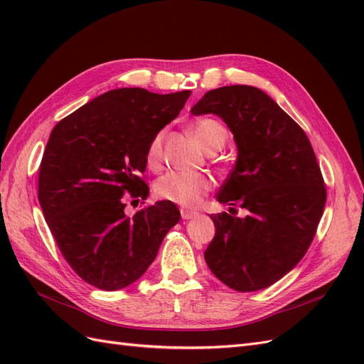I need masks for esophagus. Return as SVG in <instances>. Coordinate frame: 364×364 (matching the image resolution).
<instances>
[{
  "label": "esophagus",
  "instance_id": "1",
  "mask_svg": "<svg viewBox=\"0 0 364 364\" xmlns=\"http://www.w3.org/2000/svg\"><path fill=\"white\" fill-rule=\"evenodd\" d=\"M181 215H182V218H183V220H191V218H194V217L199 215V213L190 211V209H181Z\"/></svg>",
  "mask_w": 364,
  "mask_h": 364
}]
</instances>
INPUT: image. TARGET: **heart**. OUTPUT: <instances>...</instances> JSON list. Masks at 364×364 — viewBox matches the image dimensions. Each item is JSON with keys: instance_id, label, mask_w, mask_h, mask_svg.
Segmentation results:
<instances>
[{"instance_id": "obj_1", "label": "heart", "mask_w": 364, "mask_h": 364, "mask_svg": "<svg viewBox=\"0 0 364 364\" xmlns=\"http://www.w3.org/2000/svg\"><path fill=\"white\" fill-rule=\"evenodd\" d=\"M194 139L206 153H214L222 149L228 138L226 127L214 118H200L191 126ZM164 132L151 138L146 151V161L150 168H156L161 161ZM213 181L205 174H186V173H167L161 176L153 186V193L159 200L170 202L185 208H194L199 205L203 197L211 191Z\"/></svg>"}]
</instances>
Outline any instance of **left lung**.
<instances>
[{"instance_id":"left-lung-1","label":"left lung","mask_w":364,"mask_h":364,"mask_svg":"<svg viewBox=\"0 0 364 364\" xmlns=\"http://www.w3.org/2000/svg\"><path fill=\"white\" fill-rule=\"evenodd\" d=\"M191 114H215L234 134L238 158L217 200L247 211L245 218L209 215L215 235L205 261L232 290L266 289L302 259L323 214L326 188L311 142L266 92L247 85L208 91Z\"/></svg>"}]
</instances>
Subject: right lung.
<instances>
[{
  "mask_svg": "<svg viewBox=\"0 0 364 364\" xmlns=\"http://www.w3.org/2000/svg\"><path fill=\"white\" fill-rule=\"evenodd\" d=\"M191 91L119 87L98 95L51 130L39 167L38 199L63 258L94 287H127L155 261L178 206L156 202L134 217L127 197L149 196L141 174L151 138L179 115Z\"/></svg>",
  "mask_w": 364,
  "mask_h": 364,
  "instance_id": "1",
  "label": "right lung"
}]
</instances>
